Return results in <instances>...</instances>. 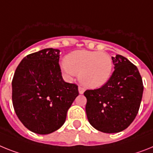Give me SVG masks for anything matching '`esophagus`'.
<instances>
[{
	"label": "esophagus",
	"mask_w": 153,
	"mask_h": 153,
	"mask_svg": "<svg viewBox=\"0 0 153 153\" xmlns=\"http://www.w3.org/2000/svg\"><path fill=\"white\" fill-rule=\"evenodd\" d=\"M79 92L80 94H83L85 92V88L82 86H79Z\"/></svg>",
	"instance_id": "34e87169"
}]
</instances>
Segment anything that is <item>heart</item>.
Masks as SVG:
<instances>
[{"label": "heart", "instance_id": "1", "mask_svg": "<svg viewBox=\"0 0 153 153\" xmlns=\"http://www.w3.org/2000/svg\"><path fill=\"white\" fill-rule=\"evenodd\" d=\"M114 63L108 53L90 51H76L65 57L61 68L69 77L79 74V80L90 88H99L110 80Z\"/></svg>", "mask_w": 153, "mask_h": 153}]
</instances>
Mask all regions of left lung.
<instances>
[{"label": "left lung", "mask_w": 153, "mask_h": 153, "mask_svg": "<svg viewBox=\"0 0 153 153\" xmlns=\"http://www.w3.org/2000/svg\"><path fill=\"white\" fill-rule=\"evenodd\" d=\"M114 71L101 88L84 92L87 118L93 128L104 133L126 129L138 114L143 83L137 67L121 55L112 57Z\"/></svg>", "instance_id": "8db88e82"}]
</instances>
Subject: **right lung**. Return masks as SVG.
I'll list each match as a JSON object with an SVG mask.
<instances>
[{
	"instance_id": "obj_1",
	"label": "right lung",
	"mask_w": 153,
	"mask_h": 153,
	"mask_svg": "<svg viewBox=\"0 0 153 153\" xmlns=\"http://www.w3.org/2000/svg\"><path fill=\"white\" fill-rule=\"evenodd\" d=\"M59 58V50L43 49L24 57L14 74L15 114L25 128L36 134H51L61 128L79 96L78 85L63 79Z\"/></svg>"
}]
</instances>
